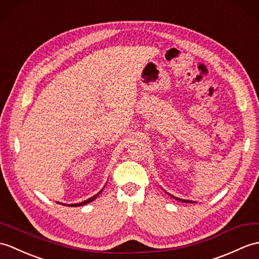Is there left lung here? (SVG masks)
Returning <instances> with one entry per match:
<instances>
[{"label": "left lung", "instance_id": "1", "mask_svg": "<svg viewBox=\"0 0 259 259\" xmlns=\"http://www.w3.org/2000/svg\"><path fill=\"white\" fill-rule=\"evenodd\" d=\"M169 194L170 196H172L173 198H176V200H178V201H181V202H184V203H194L193 201H190V200H183V198H179V197H177V196H173V195H171L170 193H167Z\"/></svg>", "mask_w": 259, "mask_h": 259}]
</instances>
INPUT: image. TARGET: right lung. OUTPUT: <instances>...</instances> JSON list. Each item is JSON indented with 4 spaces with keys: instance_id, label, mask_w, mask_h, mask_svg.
I'll return each mask as SVG.
<instances>
[{
    "instance_id": "1",
    "label": "right lung",
    "mask_w": 259,
    "mask_h": 259,
    "mask_svg": "<svg viewBox=\"0 0 259 259\" xmlns=\"http://www.w3.org/2000/svg\"><path fill=\"white\" fill-rule=\"evenodd\" d=\"M102 190H104V189H102ZM102 190H101V191H99L98 193L96 194V195H94V196H92L90 198H88V200L83 201V202H80V203H76V204H63V203H59V202H57V203H59V204H63V205H68V206H70V207H76V206H82V205H86V204H88V203H90V202L95 201L96 198H97V196L101 193Z\"/></svg>"
}]
</instances>
